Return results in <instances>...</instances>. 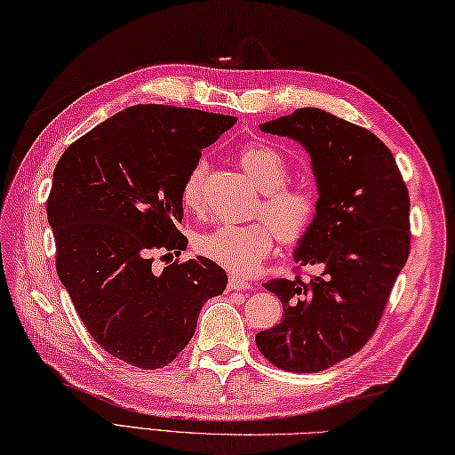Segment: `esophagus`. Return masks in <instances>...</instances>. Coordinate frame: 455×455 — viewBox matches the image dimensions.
I'll use <instances>...</instances> for the list:
<instances>
[{
	"mask_svg": "<svg viewBox=\"0 0 455 455\" xmlns=\"http://www.w3.org/2000/svg\"><path fill=\"white\" fill-rule=\"evenodd\" d=\"M252 283H248L244 277L240 275H228V289H233V291H244V289H250Z\"/></svg>",
	"mask_w": 455,
	"mask_h": 455,
	"instance_id": "obj_1",
	"label": "esophagus"
}]
</instances>
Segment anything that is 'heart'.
Instances as JSON below:
<instances>
[{"label": "heart", "instance_id": "obj_1", "mask_svg": "<svg viewBox=\"0 0 455 455\" xmlns=\"http://www.w3.org/2000/svg\"><path fill=\"white\" fill-rule=\"evenodd\" d=\"M240 168L262 191L256 215L246 225H222L197 240L201 256L238 275H252L272 254L275 235L285 246H297L311 235L318 217L316 191L303 181H289V164L282 152L264 142H248L236 152ZM207 166L197 162L183 178L180 199L188 211L203 207Z\"/></svg>", "mask_w": 455, "mask_h": 455}]
</instances>
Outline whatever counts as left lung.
<instances>
[{"label":"left lung","instance_id":"obj_1","mask_svg":"<svg viewBox=\"0 0 455 455\" xmlns=\"http://www.w3.org/2000/svg\"><path fill=\"white\" fill-rule=\"evenodd\" d=\"M259 129L311 154L318 217L295 262L321 274L308 282L269 279L266 289L283 303V321L259 332L256 344L279 370L323 371L362 350L379 326L411 252L409 191L373 132L323 109H297Z\"/></svg>","mask_w":455,"mask_h":455}]
</instances>
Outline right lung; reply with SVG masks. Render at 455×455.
Returning <instances> with one entry per match:
<instances>
[{"instance_id":"right-lung-1","label":"right lung","mask_w":455,"mask_h":455,"mask_svg":"<svg viewBox=\"0 0 455 455\" xmlns=\"http://www.w3.org/2000/svg\"><path fill=\"white\" fill-rule=\"evenodd\" d=\"M236 117L173 105H132L72 142L46 201L56 272L105 352L142 370L172 363L201 307L227 287L207 258L152 272L154 254L180 256L188 238L180 189L201 150Z\"/></svg>"}]
</instances>
